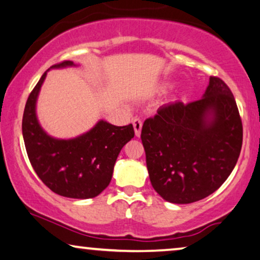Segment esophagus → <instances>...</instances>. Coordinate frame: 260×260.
Returning <instances> with one entry per match:
<instances>
[{"mask_svg": "<svg viewBox=\"0 0 260 260\" xmlns=\"http://www.w3.org/2000/svg\"><path fill=\"white\" fill-rule=\"evenodd\" d=\"M133 127H134V132L137 137H140L141 133V128H142V120L139 118H135L133 120Z\"/></svg>", "mask_w": 260, "mask_h": 260, "instance_id": "esophagus-1", "label": "esophagus"}]
</instances>
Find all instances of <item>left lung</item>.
Masks as SVG:
<instances>
[{"instance_id": "1", "label": "left lung", "mask_w": 260, "mask_h": 260, "mask_svg": "<svg viewBox=\"0 0 260 260\" xmlns=\"http://www.w3.org/2000/svg\"><path fill=\"white\" fill-rule=\"evenodd\" d=\"M149 180L166 202L191 204L224 184L238 161L243 123L229 86L211 76L199 100L164 105L145 120Z\"/></svg>"}]
</instances>
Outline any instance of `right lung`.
<instances>
[{
  "instance_id": "obj_1",
  "label": "right lung",
  "mask_w": 260,
  "mask_h": 260,
  "mask_svg": "<svg viewBox=\"0 0 260 260\" xmlns=\"http://www.w3.org/2000/svg\"><path fill=\"white\" fill-rule=\"evenodd\" d=\"M74 66L62 61L52 66ZM47 72L29 94L22 119V134L32 168L47 187L58 196L88 199L100 194L112 180L121 148L134 137L133 125L114 126L99 121L92 129L75 139L49 137L36 118V99Z\"/></svg>"
}]
</instances>
